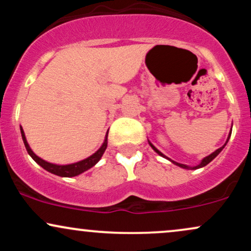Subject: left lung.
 Here are the masks:
<instances>
[{"label": "left lung", "instance_id": "obj_1", "mask_svg": "<svg viewBox=\"0 0 251 251\" xmlns=\"http://www.w3.org/2000/svg\"><path fill=\"white\" fill-rule=\"evenodd\" d=\"M230 135H231V131H230V133H229V135H227V139H226V144H224V145H223V146H222V148H220V149H217V150H216V151H215V152H212V153H211V154L206 155V157H205V158H203V159H201V163H200V164H198V165H196V166H189V165H185V164H180V163H177V162H175V160L170 159V158H169V157H166V155H165V154H164V153H162V152H160V151H159V150H158L157 148H155V146L153 145V144H152L151 142H150V140H149V139H148V140H149V144H150V146H151V148H152V149H153V150H154V151H155V152H157V153H158V154H159V155H162V157H163V158H165V159H168V160H170V162H171V163H174V164H175V165L179 166V168L186 169V170H196V169H201V168H203V166L208 165V164H209L210 162H211V160H214V159H215V158H216V157H217V155L221 153V151H222V150H223L224 148H226V143H227V142H229V139H230Z\"/></svg>", "mask_w": 251, "mask_h": 251}]
</instances>
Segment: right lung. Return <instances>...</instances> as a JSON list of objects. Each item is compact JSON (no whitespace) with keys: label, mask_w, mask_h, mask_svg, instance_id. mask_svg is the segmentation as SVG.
Returning a JSON list of instances; mask_svg holds the SVG:
<instances>
[{"label":"right lung","mask_w":251,"mask_h":251,"mask_svg":"<svg viewBox=\"0 0 251 251\" xmlns=\"http://www.w3.org/2000/svg\"><path fill=\"white\" fill-rule=\"evenodd\" d=\"M20 129H21L22 140H24L25 150H27L28 154H29L30 157L33 158V159L35 160V162L39 164L40 166H41V168L45 169L46 171L50 172V174H53V175L60 176V177H75V176L81 175L82 172L87 171V170L93 168V166L96 165V164L99 162L100 159H101L103 152H105L106 149H107L108 131L105 135V140H103L102 145L100 146L99 150L94 152L93 154L89 155V157H87V158H85V159L80 160V162L72 163V164H65V165H60V164H54V163L47 162V160L42 159V158H40L39 155H36L35 153H34L33 150L30 149L29 144H28V142H27V139H25V134L24 132V128H22V126H20Z\"/></svg>","instance_id":"obj_1"}]
</instances>
